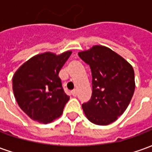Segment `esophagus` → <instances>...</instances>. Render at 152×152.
I'll use <instances>...</instances> for the list:
<instances>
[{
    "mask_svg": "<svg viewBox=\"0 0 152 152\" xmlns=\"http://www.w3.org/2000/svg\"><path fill=\"white\" fill-rule=\"evenodd\" d=\"M72 94L74 97H76V96L77 95V91H76V89H74V90L72 91Z\"/></svg>",
    "mask_w": 152,
    "mask_h": 152,
    "instance_id": "esophagus-1",
    "label": "esophagus"
}]
</instances>
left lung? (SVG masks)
Segmentation results:
<instances>
[{"label": "left lung", "mask_w": 152, "mask_h": 152, "mask_svg": "<svg viewBox=\"0 0 152 152\" xmlns=\"http://www.w3.org/2000/svg\"><path fill=\"white\" fill-rule=\"evenodd\" d=\"M78 55L92 72L91 99L82 104L85 115L94 124H111L124 113L134 95V68L124 58L102 45H94Z\"/></svg>", "instance_id": "left-lung-1"}]
</instances>
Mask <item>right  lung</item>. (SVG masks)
Wrapping results in <instances>:
<instances>
[{
    "instance_id": "1",
    "label": "right lung",
    "mask_w": 152,
    "mask_h": 152,
    "mask_svg": "<svg viewBox=\"0 0 152 152\" xmlns=\"http://www.w3.org/2000/svg\"><path fill=\"white\" fill-rule=\"evenodd\" d=\"M72 51L57 55L51 52L35 55L13 76V91L19 107L33 121L48 124L61 116L69 96L64 93L60 70Z\"/></svg>"
}]
</instances>
